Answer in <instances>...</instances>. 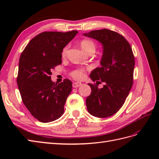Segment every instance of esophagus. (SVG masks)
Masks as SVG:
<instances>
[{"label":"esophagus","instance_id":"34e87169","mask_svg":"<svg viewBox=\"0 0 159 159\" xmlns=\"http://www.w3.org/2000/svg\"><path fill=\"white\" fill-rule=\"evenodd\" d=\"M81 85H82L81 83L74 82V83H73V84H72V86H73V87H74V88H77V87H80Z\"/></svg>","mask_w":159,"mask_h":159}]
</instances>
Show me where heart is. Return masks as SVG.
I'll list each match as a JSON object with an SVG mask.
<instances>
[{
	"label": "heart",
	"mask_w": 159,
	"mask_h": 159,
	"mask_svg": "<svg viewBox=\"0 0 159 159\" xmlns=\"http://www.w3.org/2000/svg\"><path fill=\"white\" fill-rule=\"evenodd\" d=\"M80 46H81L82 49L84 51L88 53L92 51H95L96 45L92 40L90 39H83L80 42ZM67 52V46L64 47L62 50V57H65L66 55ZM71 76H72L74 79L76 80H81L84 77H85V71L83 69H77L74 70L73 72L71 73Z\"/></svg>",
	"instance_id": "1"
}]
</instances>
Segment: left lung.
<instances>
[{
    "label": "left lung",
    "instance_id": "left-lung-1",
    "mask_svg": "<svg viewBox=\"0 0 159 159\" xmlns=\"http://www.w3.org/2000/svg\"><path fill=\"white\" fill-rule=\"evenodd\" d=\"M83 35L100 42L103 48L100 67L89 75L96 84H88L92 93L86 98L87 111L97 117L112 116L122 107L133 86V50L122 35L109 29L96 30ZM102 82L105 85L98 89L97 85Z\"/></svg>",
    "mask_w": 159,
    "mask_h": 159
}]
</instances>
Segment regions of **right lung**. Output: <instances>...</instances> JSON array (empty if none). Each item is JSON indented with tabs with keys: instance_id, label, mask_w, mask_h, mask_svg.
I'll list each match as a JSON object with an SVG mask.
<instances>
[{
	"instance_id": "right-lung-1",
	"label": "right lung",
	"mask_w": 159,
	"mask_h": 159,
	"mask_svg": "<svg viewBox=\"0 0 159 159\" xmlns=\"http://www.w3.org/2000/svg\"><path fill=\"white\" fill-rule=\"evenodd\" d=\"M78 33L48 31L39 33L25 47L19 60L17 83L22 102L32 116L43 123L58 119L64 113L72 83L52 81L51 70L60 65L64 47Z\"/></svg>"
}]
</instances>
